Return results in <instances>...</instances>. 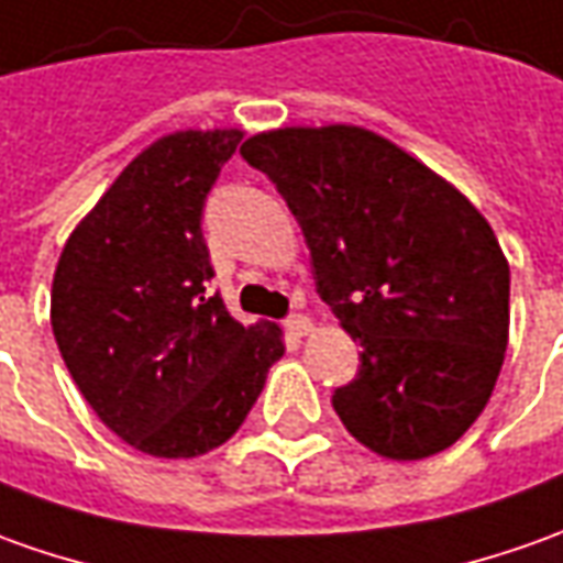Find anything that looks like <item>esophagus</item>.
<instances>
[{
  "mask_svg": "<svg viewBox=\"0 0 563 563\" xmlns=\"http://www.w3.org/2000/svg\"><path fill=\"white\" fill-rule=\"evenodd\" d=\"M286 330H289V335L301 339V335H308V332L313 330V320L311 317H305V313H292V317L286 320Z\"/></svg>",
  "mask_w": 563,
  "mask_h": 563,
  "instance_id": "obj_1",
  "label": "esophagus"
}]
</instances>
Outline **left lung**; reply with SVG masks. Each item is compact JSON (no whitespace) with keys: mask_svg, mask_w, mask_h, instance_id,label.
I'll return each mask as SVG.
<instances>
[{"mask_svg":"<svg viewBox=\"0 0 563 563\" xmlns=\"http://www.w3.org/2000/svg\"><path fill=\"white\" fill-rule=\"evenodd\" d=\"M240 153L292 209L317 292L361 345L357 378L332 394L342 426L397 462L453 446L508 347V258L490 221L361 125L271 129Z\"/></svg>","mask_w":563,"mask_h":563,"instance_id":"8db88e82","label":"left lung"}]
</instances>
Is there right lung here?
<instances>
[{"mask_svg":"<svg viewBox=\"0 0 563 563\" xmlns=\"http://www.w3.org/2000/svg\"><path fill=\"white\" fill-rule=\"evenodd\" d=\"M246 132L181 129L117 175L67 236L52 330L76 388L117 438L194 459L243 426L283 357L277 323L243 327L218 296L202 202Z\"/></svg>","mask_w":563,"mask_h":563,"instance_id":"obj_1","label":"right lung"}]
</instances>
